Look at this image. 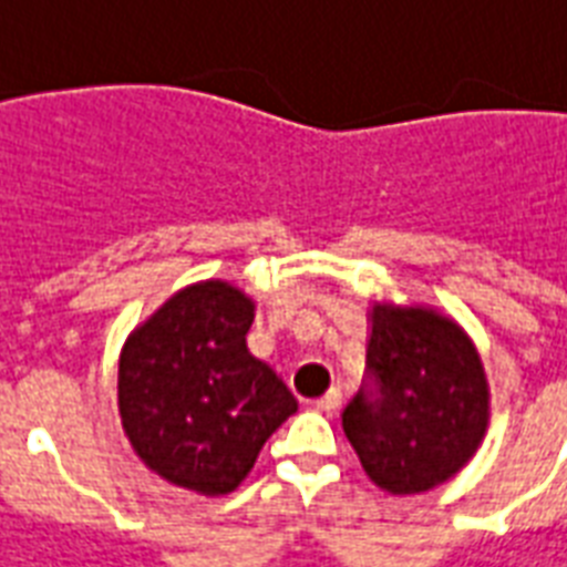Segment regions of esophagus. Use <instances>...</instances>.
<instances>
[{
	"label": "esophagus",
	"mask_w": 567,
	"mask_h": 567,
	"mask_svg": "<svg viewBox=\"0 0 567 567\" xmlns=\"http://www.w3.org/2000/svg\"><path fill=\"white\" fill-rule=\"evenodd\" d=\"M340 402H343V393H340L338 388H331L329 393L326 395H320V399H317L315 402V408L317 411H326V413H334L340 408Z\"/></svg>",
	"instance_id": "1"
}]
</instances>
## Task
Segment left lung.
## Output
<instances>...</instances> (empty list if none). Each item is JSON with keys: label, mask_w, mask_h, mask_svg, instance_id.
Here are the masks:
<instances>
[{"label": "left lung", "mask_w": 567, "mask_h": 567, "mask_svg": "<svg viewBox=\"0 0 567 567\" xmlns=\"http://www.w3.org/2000/svg\"><path fill=\"white\" fill-rule=\"evenodd\" d=\"M367 372L343 411L363 472L393 495L451 481L481 449L489 384L468 334L434 308L375 302Z\"/></svg>", "instance_id": "obj_1"}]
</instances>
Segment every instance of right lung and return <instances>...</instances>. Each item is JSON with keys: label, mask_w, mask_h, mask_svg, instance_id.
Here are the masks:
<instances>
[{"label": "right lung", "mask_w": 567, "mask_h": 567, "mask_svg": "<svg viewBox=\"0 0 567 567\" xmlns=\"http://www.w3.org/2000/svg\"><path fill=\"white\" fill-rule=\"evenodd\" d=\"M252 299L220 279L188 285L131 331L118 358V413L151 472L227 495L297 399L250 355Z\"/></svg>", "instance_id": "right-lung-1"}]
</instances>
